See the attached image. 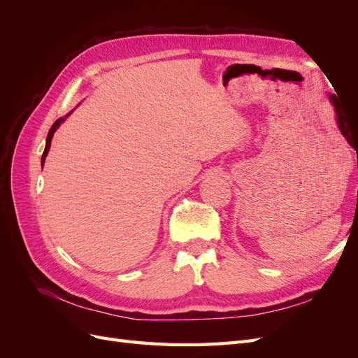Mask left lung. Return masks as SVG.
I'll return each instance as SVG.
<instances>
[{
  "label": "left lung",
  "mask_w": 358,
  "mask_h": 358,
  "mask_svg": "<svg viewBox=\"0 0 358 358\" xmlns=\"http://www.w3.org/2000/svg\"><path fill=\"white\" fill-rule=\"evenodd\" d=\"M330 99H331L333 106L336 109V115H338V117H336V119H338V125H339L341 133L345 136L346 140H348V143L355 149V152H357V149H358V129H354L351 127V124L348 122V119H346V116H343V113L341 110V106L338 103V96L330 95Z\"/></svg>",
  "instance_id": "8db88e82"
}]
</instances>
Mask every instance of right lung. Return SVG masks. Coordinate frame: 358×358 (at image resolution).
<instances>
[{
    "mask_svg": "<svg viewBox=\"0 0 358 358\" xmlns=\"http://www.w3.org/2000/svg\"><path fill=\"white\" fill-rule=\"evenodd\" d=\"M64 121L62 117L57 119L55 122H53L52 128L49 129V134H48V138H46V148H45V152H43V157H41V164H45V158L48 157V152H49V148H50V142H52V137H53V133H55V129L59 127V124Z\"/></svg>",
    "mask_w": 358,
    "mask_h": 358,
    "instance_id": "add662e5",
    "label": "right lung"
}]
</instances>
